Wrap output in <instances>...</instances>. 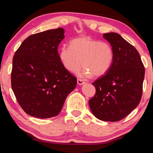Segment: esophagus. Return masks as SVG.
<instances>
[{
  "label": "esophagus",
  "mask_w": 153,
  "mask_h": 153,
  "mask_svg": "<svg viewBox=\"0 0 153 153\" xmlns=\"http://www.w3.org/2000/svg\"><path fill=\"white\" fill-rule=\"evenodd\" d=\"M77 83H78L79 85H82L85 84V81H83V80L78 79H77Z\"/></svg>",
  "instance_id": "1"
}]
</instances>
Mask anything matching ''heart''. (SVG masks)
Wrapping results in <instances>:
<instances>
[{"instance_id": "b5f03b06", "label": "heart", "mask_w": 153, "mask_h": 153, "mask_svg": "<svg viewBox=\"0 0 153 153\" xmlns=\"http://www.w3.org/2000/svg\"><path fill=\"white\" fill-rule=\"evenodd\" d=\"M114 51L106 42L81 37L72 39L69 46H62L60 50V59L67 71L76 72L82 65V74L90 77L105 74L113 64Z\"/></svg>"}]
</instances>
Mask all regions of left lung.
<instances>
[{
    "mask_svg": "<svg viewBox=\"0 0 153 153\" xmlns=\"http://www.w3.org/2000/svg\"><path fill=\"white\" fill-rule=\"evenodd\" d=\"M114 51L109 71L93 82L94 97L89 101L93 114L106 122H117L130 114L143 94L144 68L136 48L116 33H104Z\"/></svg>",
    "mask_w": 153,
    "mask_h": 153,
    "instance_id": "1",
    "label": "left lung"
}]
</instances>
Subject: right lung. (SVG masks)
I'll list each match as a JSON object with an SVG mask.
<instances>
[{
	"label": "right lung",
	"mask_w": 153,
	"mask_h": 153,
	"mask_svg": "<svg viewBox=\"0 0 153 153\" xmlns=\"http://www.w3.org/2000/svg\"><path fill=\"white\" fill-rule=\"evenodd\" d=\"M63 28L50 29L25 39L13 58L11 87L19 104L29 116H58L77 80L64 68L58 47Z\"/></svg>",
	"instance_id": "add662e5"
}]
</instances>
